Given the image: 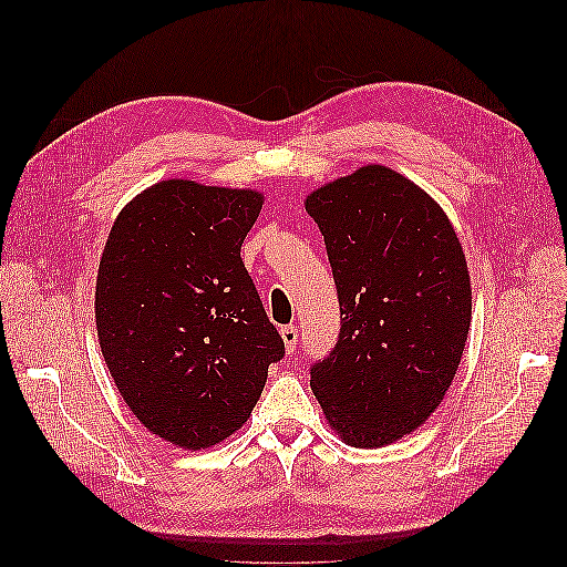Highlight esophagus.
Wrapping results in <instances>:
<instances>
[{"instance_id":"obj_1","label":"esophagus","mask_w":567,"mask_h":567,"mask_svg":"<svg viewBox=\"0 0 567 567\" xmlns=\"http://www.w3.org/2000/svg\"><path fill=\"white\" fill-rule=\"evenodd\" d=\"M281 338H284L286 352L293 354V350H296V346H298V326H293V323L281 326Z\"/></svg>"}]
</instances>
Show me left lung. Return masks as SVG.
<instances>
[{"mask_svg":"<svg viewBox=\"0 0 567 567\" xmlns=\"http://www.w3.org/2000/svg\"><path fill=\"white\" fill-rule=\"evenodd\" d=\"M340 302V333L310 369L326 421L383 447L440 406L471 329V277L450 217L423 188L367 165L312 192Z\"/></svg>","mask_w":567,"mask_h":567,"instance_id":"left-lung-1","label":"left lung"}]
</instances>
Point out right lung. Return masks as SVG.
I'll return each mask as SVG.
<instances>
[{"label": "right lung", "mask_w": 567, "mask_h": 567, "mask_svg": "<svg viewBox=\"0 0 567 567\" xmlns=\"http://www.w3.org/2000/svg\"><path fill=\"white\" fill-rule=\"evenodd\" d=\"M260 210L252 188L158 182L125 205L101 255V354L132 414L182 450L236 433L286 354L241 260Z\"/></svg>", "instance_id": "right-lung-1"}]
</instances>
